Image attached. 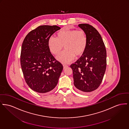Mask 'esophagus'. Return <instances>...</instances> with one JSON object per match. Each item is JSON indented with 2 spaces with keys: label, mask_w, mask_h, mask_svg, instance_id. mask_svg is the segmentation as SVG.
<instances>
[{
  "label": "esophagus",
  "mask_w": 129,
  "mask_h": 129,
  "mask_svg": "<svg viewBox=\"0 0 129 129\" xmlns=\"http://www.w3.org/2000/svg\"><path fill=\"white\" fill-rule=\"evenodd\" d=\"M63 69H64L68 67V66L67 65H66V64H63Z\"/></svg>",
  "instance_id": "obj_1"
}]
</instances>
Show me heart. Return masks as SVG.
I'll use <instances>...</instances> for the list:
<instances>
[{
	"mask_svg": "<svg viewBox=\"0 0 129 129\" xmlns=\"http://www.w3.org/2000/svg\"><path fill=\"white\" fill-rule=\"evenodd\" d=\"M87 39L83 30L62 29L56 34V37L49 39L48 45L50 51L54 55L62 51L63 46L65 50L57 57L58 60L67 63L73 60L75 56L83 54L87 46Z\"/></svg>",
	"mask_w": 129,
	"mask_h": 129,
	"instance_id": "1",
	"label": "heart"
}]
</instances>
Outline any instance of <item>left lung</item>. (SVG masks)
<instances>
[{"label": "left lung", "instance_id": "1", "mask_svg": "<svg viewBox=\"0 0 129 129\" xmlns=\"http://www.w3.org/2000/svg\"><path fill=\"white\" fill-rule=\"evenodd\" d=\"M78 26L86 35L87 44L82 56L70 67L75 86L82 92L97 89L102 82L106 69V50L99 31L88 24Z\"/></svg>", "mask_w": 129, "mask_h": 129}]
</instances>
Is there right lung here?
Returning a JSON list of instances; mask_svg holds the SVG:
<instances>
[{"label": "right lung", "mask_w": 129, "mask_h": 129, "mask_svg": "<svg viewBox=\"0 0 129 129\" xmlns=\"http://www.w3.org/2000/svg\"><path fill=\"white\" fill-rule=\"evenodd\" d=\"M57 26L42 25L30 31L23 40L20 64L25 80L39 93L52 91L57 85L63 66L51 53L48 42Z\"/></svg>", "instance_id": "right-lung-1"}]
</instances>
